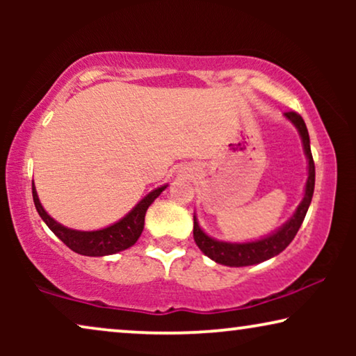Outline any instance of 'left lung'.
I'll return each mask as SVG.
<instances>
[{"instance_id": "8db88e82", "label": "left lung", "mask_w": 356, "mask_h": 356, "mask_svg": "<svg viewBox=\"0 0 356 356\" xmlns=\"http://www.w3.org/2000/svg\"><path fill=\"white\" fill-rule=\"evenodd\" d=\"M285 120H289L291 124L298 131L301 144H303V152L306 155V162H308V178H306L303 199L295 209L293 216L286 220L284 225L277 228V230L270 232L269 235H264L257 240L251 241H241V243H232V241H222L217 240L211 235H207L199 225L196 212H194V228L193 235L194 241L199 246L204 254L216 261L217 264L228 266V267H245V266H254L261 264L270 257L280 254L286 246L290 245L296 233H298L301 223H303L306 212H308L311 199H313L314 193V162L313 155H311L309 147V134L308 128H306L303 118L295 111H289L285 113Z\"/></svg>"}]
</instances>
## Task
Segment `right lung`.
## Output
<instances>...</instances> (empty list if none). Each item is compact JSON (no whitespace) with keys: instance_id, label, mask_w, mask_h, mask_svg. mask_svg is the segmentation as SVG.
<instances>
[{"instance_id":"add662e5","label":"right lung","mask_w":356,"mask_h":356,"mask_svg":"<svg viewBox=\"0 0 356 356\" xmlns=\"http://www.w3.org/2000/svg\"><path fill=\"white\" fill-rule=\"evenodd\" d=\"M168 184L159 186L150 191L147 196H144L131 211L121 217L120 220L111 223L108 227L99 228V230H74V228H67L56 222L45 209H43L40 199H38L35 184L32 183V196L33 204L38 216L42 220L47 223L48 228L65 243V245L77 254L90 256V257H102L116 254V252L128 250L139 240L140 233L144 230V217L150 204L157 199L162 191L167 189Z\"/></svg>"}]
</instances>
